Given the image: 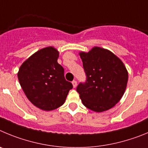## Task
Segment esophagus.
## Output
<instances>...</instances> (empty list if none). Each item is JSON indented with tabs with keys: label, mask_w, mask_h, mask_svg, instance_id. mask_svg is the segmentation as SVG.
<instances>
[{
	"label": "esophagus",
	"mask_w": 148,
	"mask_h": 148,
	"mask_svg": "<svg viewBox=\"0 0 148 148\" xmlns=\"http://www.w3.org/2000/svg\"><path fill=\"white\" fill-rule=\"evenodd\" d=\"M72 85H73V87H74V88L77 87V81H75V80L73 81V82H72Z\"/></svg>",
	"instance_id": "esophagus-1"
}]
</instances>
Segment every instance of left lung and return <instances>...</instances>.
Segmentation results:
<instances>
[{"label":"left lung","instance_id":"1","mask_svg":"<svg viewBox=\"0 0 148 148\" xmlns=\"http://www.w3.org/2000/svg\"><path fill=\"white\" fill-rule=\"evenodd\" d=\"M87 79L77 88L84 106L95 112L112 108L123 96L128 72L122 61L108 49L94 46L79 53Z\"/></svg>","mask_w":148,"mask_h":148}]
</instances>
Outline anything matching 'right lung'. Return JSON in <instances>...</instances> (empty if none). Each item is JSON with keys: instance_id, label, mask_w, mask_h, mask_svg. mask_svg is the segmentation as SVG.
Segmentation results:
<instances>
[{"instance_id": "right-lung-1", "label": "right lung", "mask_w": 148, "mask_h": 148, "mask_svg": "<svg viewBox=\"0 0 148 148\" xmlns=\"http://www.w3.org/2000/svg\"><path fill=\"white\" fill-rule=\"evenodd\" d=\"M59 51L43 48L23 62L18 72L20 85L30 102L38 108L52 110L66 99L72 84L66 80L64 69L58 62Z\"/></svg>"}]
</instances>
